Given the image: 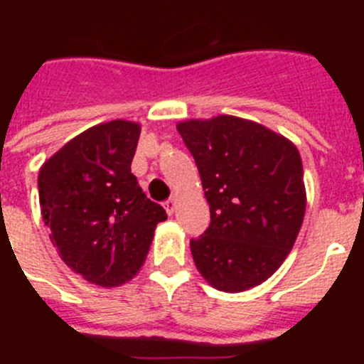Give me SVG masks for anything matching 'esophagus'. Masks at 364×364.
<instances>
[{
  "mask_svg": "<svg viewBox=\"0 0 364 364\" xmlns=\"http://www.w3.org/2000/svg\"><path fill=\"white\" fill-rule=\"evenodd\" d=\"M164 208H166L167 215L175 213V210H176V200H175V198H169V200L164 202Z\"/></svg>",
  "mask_w": 364,
  "mask_h": 364,
  "instance_id": "obj_1",
  "label": "esophagus"
}]
</instances>
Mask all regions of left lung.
Returning <instances> with one entry per match:
<instances>
[{
    "label": "left lung",
    "instance_id": "left-lung-1",
    "mask_svg": "<svg viewBox=\"0 0 364 364\" xmlns=\"http://www.w3.org/2000/svg\"><path fill=\"white\" fill-rule=\"evenodd\" d=\"M176 129L211 213L210 228L189 242L193 260L217 290H250L277 272L301 230V154L282 134L230 114L180 122Z\"/></svg>",
    "mask_w": 364,
    "mask_h": 364
}]
</instances>
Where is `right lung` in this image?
<instances>
[{"label":"right lung","instance_id":"right-lung-1","mask_svg":"<svg viewBox=\"0 0 364 364\" xmlns=\"http://www.w3.org/2000/svg\"><path fill=\"white\" fill-rule=\"evenodd\" d=\"M140 125L100 124L74 136L41 166V217L73 272L112 288L142 268L154 228L167 215L131 173Z\"/></svg>","mask_w":364,"mask_h":364}]
</instances>
